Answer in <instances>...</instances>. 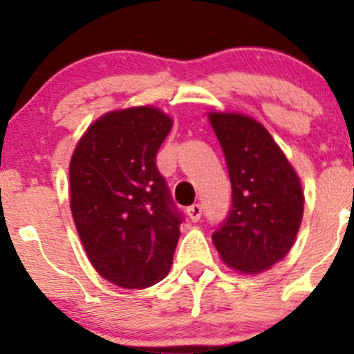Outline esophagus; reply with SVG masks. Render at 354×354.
<instances>
[{
  "label": "esophagus",
  "mask_w": 354,
  "mask_h": 354,
  "mask_svg": "<svg viewBox=\"0 0 354 354\" xmlns=\"http://www.w3.org/2000/svg\"><path fill=\"white\" fill-rule=\"evenodd\" d=\"M187 216H188V219L192 221V223H197V221H200V217H202V205H198V203H194L192 207H188Z\"/></svg>",
  "instance_id": "esophagus-1"
}]
</instances>
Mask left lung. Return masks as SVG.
<instances>
[{"mask_svg": "<svg viewBox=\"0 0 354 354\" xmlns=\"http://www.w3.org/2000/svg\"><path fill=\"white\" fill-rule=\"evenodd\" d=\"M226 159L231 205L212 234L221 260L241 274H260L288 255L301 226L305 195L286 154L252 116L209 111Z\"/></svg>", "mask_w": 354, "mask_h": 354, "instance_id": "obj_1", "label": "left lung"}]
</instances>
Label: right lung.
Listing matches in <instances>:
<instances>
[{"instance_id": "right-lung-1", "label": "right lung", "mask_w": 354, "mask_h": 354, "mask_svg": "<svg viewBox=\"0 0 354 354\" xmlns=\"http://www.w3.org/2000/svg\"><path fill=\"white\" fill-rule=\"evenodd\" d=\"M173 128L169 114L133 106L102 114L70 159V209L92 267L124 289L159 283L173 263L181 216L156 154Z\"/></svg>"}]
</instances>
